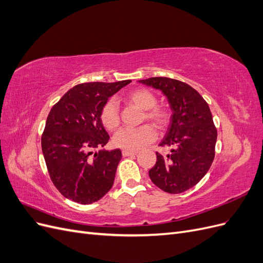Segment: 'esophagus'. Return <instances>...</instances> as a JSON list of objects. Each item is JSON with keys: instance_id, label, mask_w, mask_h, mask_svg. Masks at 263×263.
I'll list each match as a JSON object with an SVG mask.
<instances>
[{"instance_id": "obj_1", "label": "esophagus", "mask_w": 263, "mask_h": 263, "mask_svg": "<svg viewBox=\"0 0 263 263\" xmlns=\"http://www.w3.org/2000/svg\"><path fill=\"white\" fill-rule=\"evenodd\" d=\"M123 156L124 157H128V156H134L137 155V151H130V150H123Z\"/></svg>"}]
</instances>
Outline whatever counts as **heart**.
Instances as JSON below:
<instances>
[{
	"label": "heart",
	"instance_id": "heart-1",
	"mask_svg": "<svg viewBox=\"0 0 263 263\" xmlns=\"http://www.w3.org/2000/svg\"><path fill=\"white\" fill-rule=\"evenodd\" d=\"M124 99L129 104L144 110L142 121H150L157 127H164L169 121L166 109L158 106L157 99L153 92L147 89H135L127 93ZM101 122L106 129L113 132L121 124V114L116 101L108 100L101 109ZM156 138V130L151 125H144L138 128H124L118 130L113 137V144L117 148L135 151L146 146Z\"/></svg>",
	"mask_w": 263,
	"mask_h": 263
}]
</instances>
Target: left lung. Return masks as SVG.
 <instances>
[{
  "mask_svg": "<svg viewBox=\"0 0 263 263\" xmlns=\"http://www.w3.org/2000/svg\"><path fill=\"white\" fill-rule=\"evenodd\" d=\"M139 82L160 90L172 109L168 132L159 145L171 147V154L156 153L149 177L164 192L182 193L201 181L214 160L217 129L211 109L200 93L182 81L156 77Z\"/></svg>",
  "mask_w": 263,
  "mask_h": 263,
  "instance_id": "obj_1",
  "label": "left lung"
}]
</instances>
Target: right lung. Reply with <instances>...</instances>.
I'll list each match as a JSON object with an SVG mask.
<instances>
[{"instance_id":"obj_1","label":"right lung","mask_w":263,"mask_h":263,"mask_svg":"<svg viewBox=\"0 0 263 263\" xmlns=\"http://www.w3.org/2000/svg\"><path fill=\"white\" fill-rule=\"evenodd\" d=\"M130 82L78 84L50 109L42 149L53 185L69 200L92 204L113 186L122 151H95L109 139L100 115L108 98Z\"/></svg>"}]
</instances>
